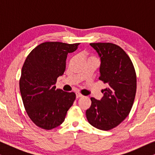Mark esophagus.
<instances>
[{
  "label": "esophagus",
  "instance_id": "esophagus-1",
  "mask_svg": "<svg viewBox=\"0 0 155 155\" xmlns=\"http://www.w3.org/2000/svg\"><path fill=\"white\" fill-rule=\"evenodd\" d=\"M83 97V95L80 94V92H76V97H77V98H80V97Z\"/></svg>",
  "mask_w": 155,
  "mask_h": 155
}]
</instances>
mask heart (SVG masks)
Segmentation results:
<instances>
[{
    "label": "heart",
    "instance_id": "obj_1",
    "mask_svg": "<svg viewBox=\"0 0 155 155\" xmlns=\"http://www.w3.org/2000/svg\"><path fill=\"white\" fill-rule=\"evenodd\" d=\"M94 58V57H90V58Z\"/></svg>",
    "mask_w": 155,
    "mask_h": 155
}]
</instances>
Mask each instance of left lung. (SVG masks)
<instances>
[{
	"label": "left lung",
	"mask_w": 155,
	"mask_h": 155,
	"mask_svg": "<svg viewBox=\"0 0 155 155\" xmlns=\"http://www.w3.org/2000/svg\"><path fill=\"white\" fill-rule=\"evenodd\" d=\"M101 60L99 79L108 84L101 100L91 98L86 111L88 122L95 128L109 130L128 116L136 93V73L132 61L120 46L111 43H91Z\"/></svg>",
	"instance_id": "8db88e82"
}]
</instances>
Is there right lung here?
Returning <instances> with one entry per match:
<instances>
[{"instance_id":"right-lung-1","label":"right lung","mask_w":155,"mask_h":155,"mask_svg":"<svg viewBox=\"0 0 155 155\" xmlns=\"http://www.w3.org/2000/svg\"><path fill=\"white\" fill-rule=\"evenodd\" d=\"M79 44L44 42L31 51L23 64L21 96L29 117L39 128L51 130L60 126L75 101V93L56 89L55 84L64 73L68 54Z\"/></svg>"}]
</instances>
